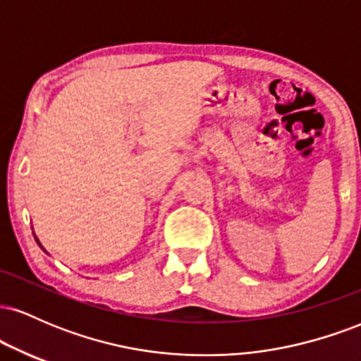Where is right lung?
<instances>
[{"label":"right lung","instance_id":"right-lung-1","mask_svg":"<svg viewBox=\"0 0 361 361\" xmlns=\"http://www.w3.org/2000/svg\"><path fill=\"white\" fill-rule=\"evenodd\" d=\"M34 235H35V233H34ZM35 241H37V244H39V246H40V247H42V244H40V241H39V239H37V238H35ZM42 250H44V247H42ZM44 252H47V251H45V250H44ZM47 255H49V252H47Z\"/></svg>","mask_w":361,"mask_h":361}]
</instances>
